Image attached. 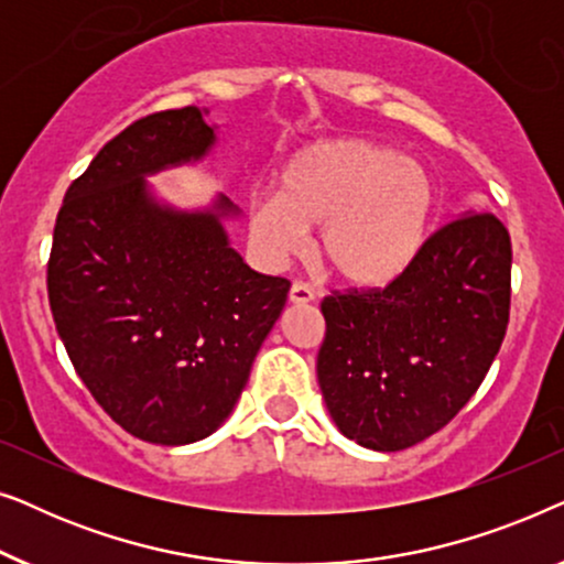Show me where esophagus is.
<instances>
[{"instance_id":"1","label":"esophagus","mask_w":564,"mask_h":564,"mask_svg":"<svg viewBox=\"0 0 564 564\" xmlns=\"http://www.w3.org/2000/svg\"><path fill=\"white\" fill-rule=\"evenodd\" d=\"M313 300H315V292L307 288V284L295 282L290 288V303L292 305H307V303H313Z\"/></svg>"}]
</instances>
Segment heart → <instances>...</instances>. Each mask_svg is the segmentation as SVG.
Listing matches in <instances>:
<instances>
[{
  "label": "heart",
  "mask_w": 564,
  "mask_h": 564,
  "mask_svg": "<svg viewBox=\"0 0 564 564\" xmlns=\"http://www.w3.org/2000/svg\"><path fill=\"white\" fill-rule=\"evenodd\" d=\"M434 215L436 184L421 161L367 138H330L288 161L276 197L251 199L249 236L269 264H284L321 228V267L344 288L382 290L419 259Z\"/></svg>",
  "instance_id": "1"
}]
</instances>
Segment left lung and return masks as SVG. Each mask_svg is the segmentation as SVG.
Segmentation results:
<instances>
[{"label":"left lung","instance_id":"8db88e82","mask_svg":"<svg viewBox=\"0 0 564 564\" xmlns=\"http://www.w3.org/2000/svg\"><path fill=\"white\" fill-rule=\"evenodd\" d=\"M511 236L490 213H465L423 243L384 290L321 303L318 384L351 442L400 452L457 415L503 344Z\"/></svg>","mask_w":564,"mask_h":564}]
</instances>
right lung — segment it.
Wrapping results in <instances>:
<instances>
[{
    "label": "right lung",
    "mask_w": 564,
    "mask_h": 564,
    "mask_svg": "<svg viewBox=\"0 0 564 564\" xmlns=\"http://www.w3.org/2000/svg\"><path fill=\"white\" fill-rule=\"evenodd\" d=\"M207 110L135 120L68 187L48 300L68 359L110 419L143 442H199L234 413L290 282L230 246L228 197L184 210L149 176L213 151Z\"/></svg>",
    "instance_id": "obj_1"
}]
</instances>
